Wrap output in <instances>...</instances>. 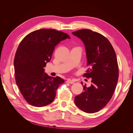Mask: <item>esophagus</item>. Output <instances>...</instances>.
Returning <instances> with one entry per match:
<instances>
[{
    "label": "esophagus",
    "mask_w": 133,
    "mask_h": 133,
    "mask_svg": "<svg viewBox=\"0 0 133 133\" xmlns=\"http://www.w3.org/2000/svg\"><path fill=\"white\" fill-rule=\"evenodd\" d=\"M66 82L68 83H70V84H73L75 82V81L72 80V79H68L67 80Z\"/></svg>",
    "instance_id": "34e87169"
}]
</instances>
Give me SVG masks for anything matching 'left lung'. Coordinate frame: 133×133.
<instances>
[{"instance_id":"1","label":"left lung","mask_w":133,"mask_h":133,"mask_svg":"<svg viewBox=\"0 0 133 133\" xmlns=\"http://www.w3.org/2000/svg\"><path fill=\"white\" fill-rule=\"evenodd\" d=\"M72 34L85 46L89 67L84 77L92 79L91 86H83L84 91L75 97V103L83 111L94 113L108 103L114 92L119 75L117 56L109 41L101 34L88 29Z\"/></svg>"}]
</instances>
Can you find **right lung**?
Instances as JSON below:
<instances>
[{
    "label": "right lung",
    "instance_id": "add662e5",
    "mask_svg": "<svg viewBox=\"0 0 133 133\" xmlns=\"http://www.w3.org/2000/svg\"><path fill=\"white\" fill-rule=\"evenodd\" d=\"M70 36L54 29H40L26 35L20 43L14 58L16 84L27 103L43 107L54 100L56 91L64 82L59 77L44 73L55 46Z\"/></svg>",
    "mask_w": 133,
    "mask_h": 133
}]
</instances>
